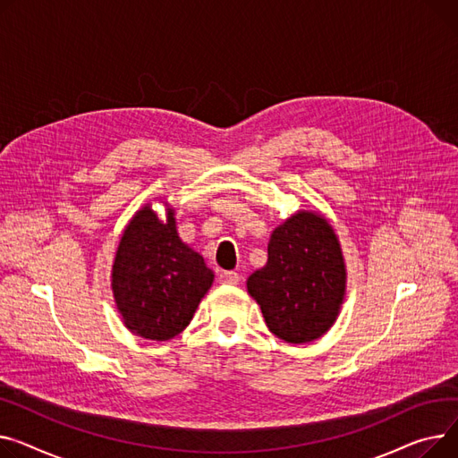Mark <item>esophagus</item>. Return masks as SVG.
Instances as JSON below:
<instances>
[{
  "label": "esophagus",
  "instance_id": "1",
  "mask_svg": "<svg viewBox=\"0 0 458 458\" xmlns=\"http://www.w3.org/2000/svg\"><path fill=\"white\" fill-rule=\"evenodd\" d=\"M219 282L226 285H235L239 282V274L233 270H225L219 274Z\"/></svg>",
  "mask_w": 458,
  "mask_h": 458
}]
</instances>
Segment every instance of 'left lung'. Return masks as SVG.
<instances>
[{
    "label": "left lung",
    "instance_id": "obj_1",
    "mask_svg": "<svg viewBox=\"0 0 458 458\" xmlns=\"http://www.w3.org/2000/svg\"><path fill=\"white\" fill-rule=\"evenodd\" d=\"M278 339L311 343L331 327L344 298L341 245L322 216L298 211L270 235L267 265L247 282Z\"/></svg>",
    "mask_w": 458,
    "mask_h": 458
}]
</instances>
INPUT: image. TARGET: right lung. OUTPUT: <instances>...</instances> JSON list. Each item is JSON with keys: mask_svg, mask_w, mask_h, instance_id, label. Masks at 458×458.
I'll use <instances>...</instances> for the list:
<instances>
[{"mask_svg": "<svg viewBox=\"0 0 458 458\" xmlns=\"http://www.w3.org/2000/svg\"><path fill=\"white\" fill-rule=\"evenodd\" d=\"M202 256L180 241L173 213L160 223L140 209L117 247L112 289L125 326L148 341H167L184 329L211 287Z\"/></svg>", "mask_w": 458, "mask_h": 458, "instance_id": "obj_1", "label": "right lung"}]
</instances>
